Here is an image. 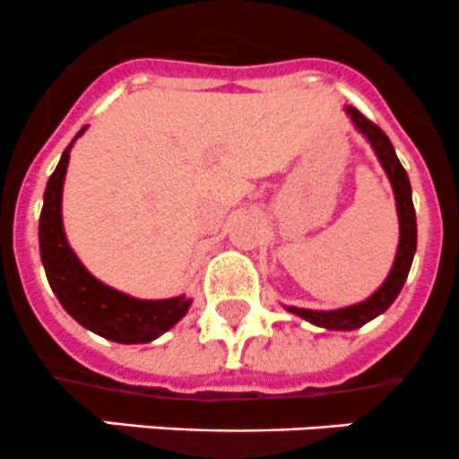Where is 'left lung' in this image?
<instances>
[{
  "label": "left lung",
  "instance_id": "8db88e82",
  "mask_svg": "<svg viewBox=\"0 0 459 459\" xmlns=\"http://www.w3.org/2000/svg\"><path fill=\"white\" fill-rule=\"evenodd\" d=\"M346 116L351 117L352 126L368 140L370 149L377 156L379 165L385 171L390 180V187H393L394 196V207H397V219H399V243L397 252H394L393 267H390L388 276L384 279V283L370 294L368 299L359 303H352V306L337 307V310H307V307H297V306H283L285 310L292 312V315L301 316L307 324L319 325L325 330H357L361 325H366L368 321L377 319L379 315H384L393 301L397 299V294L402 292L403 283L408 279V272H411L412 256H415L417 249V221H415V207H412V189L411 180H408L406 169L399 162L397 153H394L393 143L388 140V135L379 129L377 125L368 120V117L361 116L355 107H343Z\"/></svg>",
  "mask_w": 459,
  "mask_h": 459
}]
</instances>
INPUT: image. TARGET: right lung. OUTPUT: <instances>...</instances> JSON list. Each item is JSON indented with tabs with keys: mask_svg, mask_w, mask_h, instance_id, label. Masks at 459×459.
Segmentation results:
<instances>
[{
	"mask_svg": "<svg viewBox=\"0 0 459 459\" xmlns=\"http://www.w3.org/2000/svg\"><path fill=\"white\" fill-rule=\"evenodd\" d=\"M84 131L86 126H82L62 152L44 189V207L39 214V256L44 272L62 307L86 330L116 343H149L187 315L192 299L187 294L171 299H135L95 279L77 258L62 221V192L71 149Z\"/></svg>",
	"mask_w": 459,
	"mask_h": 459,
	"instance_id": "obj_1",
	"label": "right lung"
}]
</instances>
